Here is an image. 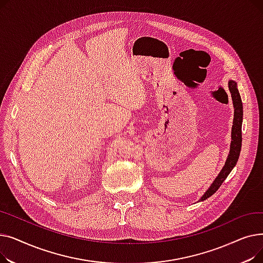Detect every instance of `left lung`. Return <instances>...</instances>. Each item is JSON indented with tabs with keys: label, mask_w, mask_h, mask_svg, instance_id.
<instances>
[{
	"label": "left lung",
	"mask_w": 263,
	"mask_h": 263,
	"mask_svg": "<svg viewBox=\"0 0 263 263\" xmlns=\"http://www.w3.org/2000/svg\"><path fill=\"white\" fill-rule=\"evenodd\" d=\"M228 88L231 95L232 104H233V121H232V128H231V143H230V150L228 157L226 159L225 165L223 168L220 170L216 178L212 184L209 186V189L204 192V194L200 197L199 201H203L208 199L210 196H212L214 193L218 190V187L222 185L225 179L228 177V175L231 173L233 167L236 166V164L240 157V151L242 146V121H243V104L241 100V96L238 90L237 82L233 80L228 81Z\"/></svg>",
	"instance_id": "obj_1"
}]
</instances>
